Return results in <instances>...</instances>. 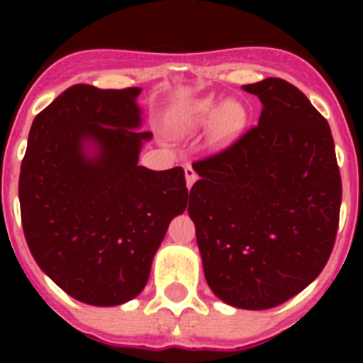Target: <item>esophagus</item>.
<instances>
[{"label": "esophagus", "instance_id": "34e87169", "mask_svg": "<svg viewBox=\"0 0 363 363\" xmlns=\"http://www.w3.org/2000/svg\"><path fill=\"white\" fill-rule=\"evenodd\" d=\"M185 179H187V189H189V191H191V187H192V185H194V182H196V179H198L196 171H194V169H192L191 165L185 167Z\"/></svg>", "mask_w": 363, "mask_h": 363}]
</instances>
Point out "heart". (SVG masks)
<instances>
[{"label": "heart", "mask_w": 363, "mask_h": 363, "mask_svg": "<svg viewBox=\"0 0 363 363\" xmlns=\"http://www.w3.org/2000/svg\"><path fill=\"white\" fill-rule=\"evenodd\" d=\"M245 111L236 101H221L214 96H201L179 105L171 114V129L178 136H194L213 127L218 138L234 134L243 125Z\"/></svg>", "instance_id": "obj_1"}]
</instances>
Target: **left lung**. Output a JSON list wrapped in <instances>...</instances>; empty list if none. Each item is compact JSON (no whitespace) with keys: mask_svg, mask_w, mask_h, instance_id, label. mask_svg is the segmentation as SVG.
<instances>
[{"mask_svg":"<svg viewBox=\"0 0 363 363\" xmlns=\"http://www.w3.org/2000/svg\"><path fill=\"white\" fill-rule=\"evenodd\" d=\"M262 114L238 142L192 165L189 216L211 291L238 309L277 307L325 267L342 179L325 118L280 78L243 85Z\"/></svg>","mask_w":363,"mask_h":363,"instance_id":"8db88e82","label":"left lung"}]
</instances>
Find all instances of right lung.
Listing matches in <instances>:
<instances>
[{
	"instance_id": "1",
	"label": "right lung",
	"mask_w": 363,
	"mask_h": 363,
	"mask_svg": "<svg viewBox=\"0 0 363 363\" xmlns=\"http://www.w3.org/2000/svg\"><path fill=\"white\" fill-rule=\"evenodd\" d=\"M140 86L74 85L32 121L19 172L27 245L67 294L96 307L142 293L172 218L187 207L182 167L140 165Z\"/></svg>"
}]
</instances>
